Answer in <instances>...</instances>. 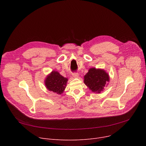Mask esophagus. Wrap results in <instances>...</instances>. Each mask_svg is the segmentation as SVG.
Returning a JSON list of instances; mask_svg holds the SVG:
<instances>
[{
	"instance_id": "34e87169",
	"label": "esophagus",
	"mask_w": 146,
	"mask_h": 146,
	"mask_svg": "<svg viewBox=\"0 0 146 146\" xmlns=\"http://www.w3.org/2000/svg\"><path fill=\"white\" fill-rule=\"evenodd\" d=\"M73 76L75 78H77L79 77V73H73Z\"/></svg>"
}]
</instances>
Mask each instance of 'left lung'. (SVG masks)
I'll use <instances>...</instances> for the list:
<instances>
[{
    "mask_svg": "<svg viewBox=\"0 0 146 146\" xmlns=\"http://www.w3.org/2000/svg\"><path fill=\"white\" fill-rule=\"evenodd\" d=\"M110 76L104 69L90 68L88 72L84 76V83L88 88L96 94H100L104 87L108 85Z\"/></svg>",
    "mask_w": 146,
    "mask_h": 146,
    "instance_id": "1",
    "label": "left lung"
}]
</instances>
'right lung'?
Here are the masks:
<instances>
[{
    "mask_svg": "<svg viewBox=\"0 0 146 146\" xmlns=\"http://www.w3.org/2000/svg\"><path fill=\"white\" fill-rule=\"evenodd\" d=\"M68 79L61 76L58 72L53 70L44 80L45 86L49 91L57 94H62L67 85Z\"/></svg>",
    "mask_w": 146,
    "mask_h": 146,
    "instance_id": "obj_1",
    "label": "right lung"
}]
</instances>
